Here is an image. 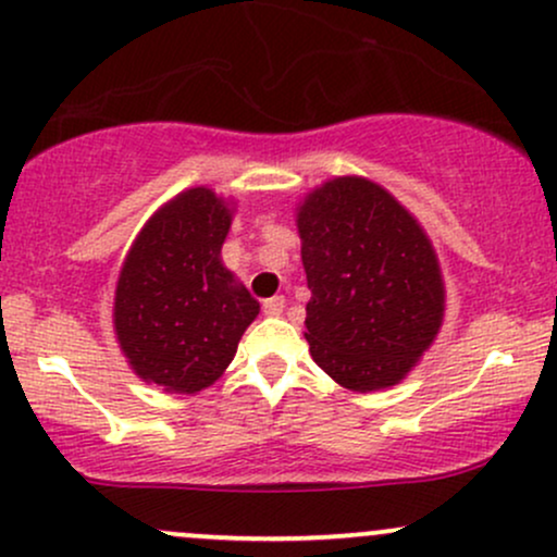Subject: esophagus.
<instances>
[{"instance_id":"34e87169","label":"esophagus","mask_w":557,"mask_h":557,"mask_svg":"<svg viewBox=\"0 0 557 557\" xmlns=\"http://www.w3.org/2000/svg\"><path fill=\"white\" fill-rule=\"evenodd\" d=\"M284 307H286V299L284 297H271V299H265L263 302V312L265 315H281V312H284Z\"/></svg>"}]
</instances>
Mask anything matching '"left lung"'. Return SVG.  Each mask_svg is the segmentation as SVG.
Returning <instances> with one entry per match:
<instances>
[{
  "mask_svg": "<svg viewBox=\"0 0 557 557\" xmlns=\"http://www.w3.org/2000/svg\"><path fill=\"white\" fill-rule=\"evenodd\" d=\"M307 344L359 394L401 383L443 323L446 286L420 221L364 176H336L297 208Z\"/></svg>",
  "mask_w": 557,
  "mask_h": 557,
  "instance_id": "8db88e82",
  "label": "left lung"
}]
</instances>
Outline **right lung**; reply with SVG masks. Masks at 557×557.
Segmentation results:
<instances>
[{"label":"right lung","mask_w":557,"mask_h":557,"mask_svg":"<svg viewBox=\"0 0 557 557\" xmlns=\"http://www.w3.org/2000/svg\"><path fill=\"white\" fill-rule=\"evenodd\" d=\"M232 208L193 187L140 228L120 271L114 331L129 368L166 394H198L224 375L260 305L221 263Z\"/></svg>","instance_id":"right-lung-1"}]
</instances>
